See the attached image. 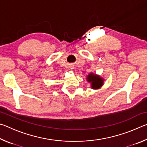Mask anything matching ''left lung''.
<instances>
[{"instance_id":"left-lung-1","label":"left lung","mask_w":147,"mask_h":147,"mask_svg":"<svg viewBox=\"0 0 147 147\" xmlns=\"http://www.w3.org/2000/svg\"><path fill=\"white\" fill-rule=\"evenodd\" d=\"M87 81L91 84V88L93 89H98L102 88L104 85V78H102L100 75L90 73L86 78Z\"/></svg>"}]
</instances>
